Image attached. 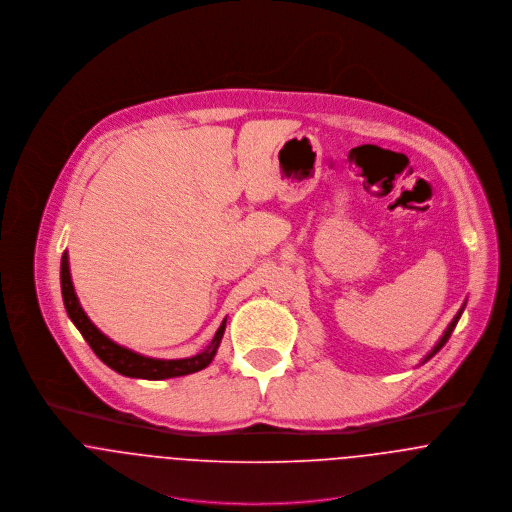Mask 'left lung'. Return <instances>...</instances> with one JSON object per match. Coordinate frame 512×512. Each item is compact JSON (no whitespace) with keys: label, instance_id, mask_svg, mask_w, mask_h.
Instances as JSON below:
<instances>
[{"label":"left lung","instance_id":"1","mask_svg":"<svg viewBox=\"0 0 512 512\" xmlns=\"http://www.w3.org/2000/svg\"><path fill=\"white\" fill-rule=\"evenodd\" d=\"M463 308H465V304L459 308V312L455 314L454 320H452V322H450V326L446 328L444 336H442V338L438 340V343L432 347V351H430V353H428V355H426V357L420 361V365H424L428 359H432V357H434V355H436V353H438V351H440V349L446 345V341L450 340V336H452V332H454L455 324H457V322H459V318H461V312H463Z\"/></svg>","mask_w":512,"mask_h":512}]
</instances>
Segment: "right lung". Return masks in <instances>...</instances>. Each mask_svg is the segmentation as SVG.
Listing matches in <instances>:
<instances>
[{
	"instance_id": "obj_1",
	"label": "right lung",
	"mask_w": 512,
	"mask_h": 512,
	"mask_svg": "<svg viewBox=\"0 0 512 512\" xmlns=\"http://www.w3.org/2000/svg\"><path fill=\"white\" fill-rule=\"evenodd\" d=\"M60 290H62V300H64V308L68 318L72 320V324L78 328V332L82 334V338L88 341V345L92 347V351L110 367L115 373L123 375V377H133V379H147V381H163V379H172V377H182V375H190L196 371L206 369L212 359L218 353L220 341L224 338L226 332V322L228 318H224L222 326L218 328L214 340L210 341V345L192 355V357H184V359H155V357H147L141 355L137 351H131L114 340H110L106 334H102L92 320L86 316V312L82 310L78 296L74 292V284L70 277V267H68V253H62L60 259Z\"/></svg>"
}]
</instances>
